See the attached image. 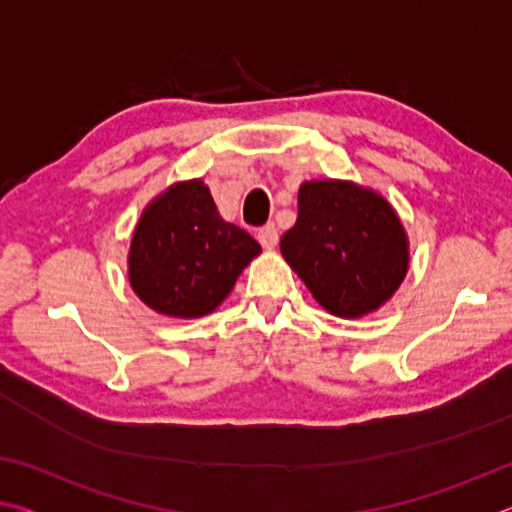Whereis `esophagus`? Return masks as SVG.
<instances>
[{
	"label": "esophagus",
	"mask_w": 512,
	"mask_h": 512,
	"mask_svg": "<svg viewBox=\"0 0 512 512\" xmlns=\"http://www.w3.org/2000/svg\"><path fill=\"white\" fill-rule=\"evenodd\" d=\"M257 241L262 244L266 250H273L277 246V228L273 223H266L257 230Z\"/></svg>",
	"instance_id": "obj_1"
}]
</instances>
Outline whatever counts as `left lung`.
<instances>
[{
  "label": "left lung",
  "instance_id": "1",
  "mask_svg": "<svg viewBox=\"0 0 512 512\" xmlns=\"http://www.w3.org/2000/svg\"><path fill=\"white\" fill-rule=\"evenodd\" d=\"M282 257L329 314L361 318L400 289L409 237L384 196L350 180H307Z\"/></svg>",
  "mask_w": 512,
  "mask_h": 512
}]
</instances>
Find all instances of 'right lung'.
<instances>
[{
    "mask_svg": "<svg viewBox=\"0 0 512 512\" xmlns=\"http://www.w3.org/2000/svg\"><path fill=\"white\" fill-rule=\"evenodd\" d=\"M259 253L246 230L221 219L203 180H185L142 212L128 253V280L158 314L201 318L228 298Z\"/></svg>",
    "mask_w": 512,
    "mask_h": 512,
    "instance_id": "add662e5",
    "label": "right lung"
}]
</instances>
